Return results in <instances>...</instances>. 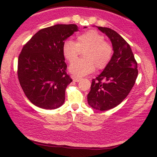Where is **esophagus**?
<instances>
[{
    "label": "esophagus",
    "mask_w": 157,
    "mask_h": 157,
    "mask_svg": "<svg viewBox=\"0 0 157 157\" xmlns=\"http://www.w3.org/2000/svg\"><path fill=\"white\" fill-rule=\"evenodd\" d=\"M71 78L73 80H74V81H76V82H78V81H80L81 80V77L75 76V75H73V76H71Z\"/></svg>",
    "instance_id": "obj_1"
}]
</instances>
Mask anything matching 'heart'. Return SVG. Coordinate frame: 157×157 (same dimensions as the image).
<instances>
[{
    "label": "heart",
    "instance_id": "b5f03b06",
    "mask_svg": "<svg viewBox=\"0 0 157 157\" xmlns=\"http://www.w3.org/2000/svg\"><path fill=\"white\" fill-rule=\"evenodd\" d=\"M85 51L83 59L75 60L81 51ZM62 52L68 62L70 71L77 76H84L93 72L95 67L104 69L112 59L113 49L109 42L105 41L104 36L91 29L77 36L76 41L71 39L64 40Z\"/></svg>",
    "mask_w": 157,
    "mask_h": 157
}]
</instances>
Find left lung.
<instances>
[{"instance_id":"left-lung-1","label":"left lung","mask_w":157,"mask_h":157,"mask_svg":"<svg viewBox=\"0 0 157 157\" xmlns=\"http://www.w3.org/2000/svg\"><path fill=\"white\" fill-rule=\"evenodd\" d=\"M98 29L110 38L113 54L101 74L92 80L87 98L92 108L106 111L118 106L128 96L136 82L138 69L129 44L112 29Z\"/></svg>"}]
</instances>
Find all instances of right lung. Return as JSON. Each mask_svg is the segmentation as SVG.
<instances>
[{
  "instance_id": "1",
  "label": "right lung",
  "mask_w": 157,
  "mask_h": 157,
  "mask_svg": "<svg viewBox=\"0 0 157 157\" xmlns=\"http://www.w3.org/2000/svg\"><path fill=\"white\" fill-rule=\"evenodd\" d=\"M78 30L75 24L45 28L23 46L17 74L25 96L36 106L54 109L63 104L66 89L72 79L66 73L62 46Z\"/></svg>"
}]
</instances>
